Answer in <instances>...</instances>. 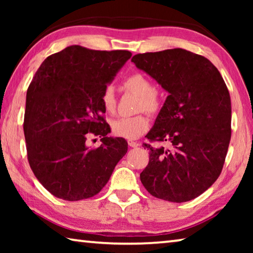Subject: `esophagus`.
Returning a JSON list of instances; mask_svg holds the SVG:
<instances>
[{
    "label": "esophagus",
    "mask_w": 253,
    "mask_h": 253,
    "mask_svg": "<svg viewBox=\"0 0 253 253\" xmlns=\"http://www.w3.org/2000/svg\"><path fill=\"white\" fill-rule=\"evenodd\" d=\"M128 145H129L130 147H138V146H140V143L134 142V140H128Z\"/></svg>",
    "instance_id": "esophagus-1"
}]
</instances>
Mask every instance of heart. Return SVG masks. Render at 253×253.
<instances>
[{
    "mask_svg": "<svg viewBox=\"0 0 253 253\" xmlns=\"http://www.w3.org/2000/svg\"><path fill=\"white\" fill-rule=\"evenodd\" d=\"M124 85L129 91L139 96L137 110H145L152 115L160 113L163 106L162 93L156 88H154L153 81L147 76L140 74V72H135L124 80ZM100 100L106 113H115L117 99L113 85H106L101 92ZM110 126L111 131L115 136L123 137L126 139H136L148 130L149 119L146 115L143 114L134 117H119L114 119Z\"/></svg>",
    "mask_w": 253,
    "mask_h": 253,
    "instance_id": "obj_1",
    "label": "heart"
}]
</instances>
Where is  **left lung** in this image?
<instances>
[{"label": "left lung", "mask_w": 253, "mask_h": 253, "mask_svg": "<svg viewBox=\"0 0 253 253\" xmlns=\"http://www.w3.org/2000/svg\"><path fill=\"white\" fill-rule=\"evenodd\" d=\"M131 61L169 95L146 135L169 147L149 149L140 181L149 194L169 202L198 198L220 176L231 138V99L215 66L184 49L135 54Z\"/></svg>", "instance_id": "left-lung-1"}]
</instances>
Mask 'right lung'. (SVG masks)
<instances>
[{"mask_svg":"<svg viewBox=\"0 0 253 253\" xmlns=\"http://www.w3.org/2000/svg\"><path fill=\"white\" fill-rule=\"evenodd\" d=\"M131 57L127 50L67 46L49 55L27 91L23 130L28 161L55 198L80 201L99 193L127 153L124 138L107 137L110 127L101 92ZM90 134L103 144L89 149Z\"/></svg>","mask_w":253,"mask_h":253,"instance_id":"right-lung-1","label":"right lung"}]
</instances>
